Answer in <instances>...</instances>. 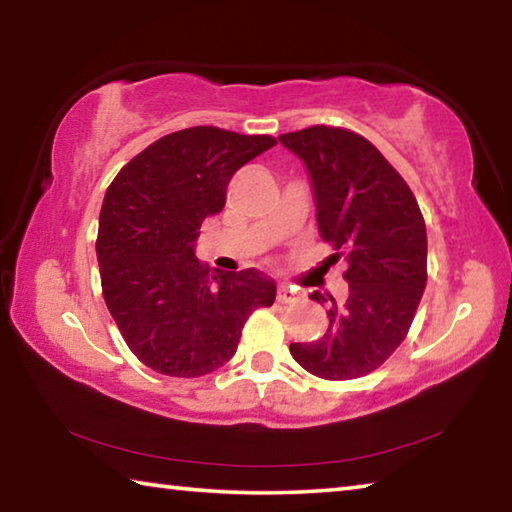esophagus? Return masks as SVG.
I'll return each mask as SVG.
<instances>
[{"instance_id": "34e87169", "label": "esophagus", "mask_w": 512, "mask_h": 512, "mask_svg": "<svg viewBox=\"0 0 512 512\" xmlns=\"http://www.w3.org/2000/svg\"><path fill=\"white\" fill-rule=\"evenodd\" d=\"M298 300V291L287 287V284H280L277 287V302H284V305H291V302Z\"/></svg>"}]
</instances>
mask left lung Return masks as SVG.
<instances>
[{
  "label": "left lung",
  "instance_id": "obj_1",
  "mask_svg": "<svg viewBox=\"0 0 512 512\" xmlns=\"http://www.w3.org/2000/svg\"><path fill=\"white\" fill-rule=\"evenodd\" d=\"M311 180L318 232L348 262V298L320 291L329 327L314 343H291L311 375L343 381L379 368L406 332L427 287V228L409 185L388 160L345 128L311 126L277 137Z\"/></svg>",
  "mask_w": 512,
  "mask_h": 512
}]
</instances>
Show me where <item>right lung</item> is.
<instances>
[{
  "label": "right lung",
  "instance_id": "add662e5",
  "mask_svg": "<svg viewBox=\"0 0 512 512\" xmlns=\"http://www.w3.org/2000/svg\"><path fill=\"white\" fill-rule=\"evenodd\" d=\"M275 146L268 135L194 126L160 137L117 173L99 214L101 289L128 348L169 377H201L237 352L275 282L255 268L210 273L196 239L223 210L237 169Z\"/></svg>",
  "mask_w": 512,
  "mask_h": 512
}]
</instances>
